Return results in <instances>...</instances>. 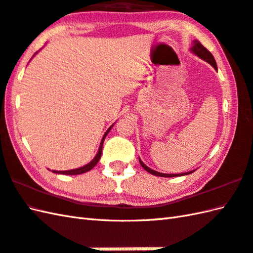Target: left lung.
<instances>
[{
    "instance_id": "obj_1",
    "label": "left lung",
    "mask_w": 253,
    "mask_h": 253,
    "mask_svg": "<svg viewBox=\"0 0 253 253\" xmlns=\"http://www.w3.org/2000/svg\"><path fill=\"white\" fill-rule=\"evenodd\" d=\"M190 51L193 53V54L197 55L198 57H200L201 60L206 61L207 63H209L210 65H212L214 67V69L215 71H217V65H216V62L215 60H214L213 55L211 54V52L208 51L206 47H204L200 42H199L198 40H192L191 42V47H190ZM139 162H140L142 168L146 169L148 173L152 174V175H155V176H160V177H176V176H184V175H189L191 173H193L195 170H190V171H187V173H182V174H164V173H160V171H157L154 170L152 169L148 168V166L144 164L142 161L139 159Z\"/></svg>"
}]
</instances>
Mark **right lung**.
<instances>
[{"label": "right lung", "mask_w": 253, "mask_h": 253, "mask_svg": "<svg viewBox=\"0 0 253 253\" xmlns=\"http://www.w3.org/2000/svg\"><path fill=\"white\" fill-rule=\"evenodd\" d=\"M37 53H38V52H37ZM37 53H36V54H37ZM36 54H35V55H36ZM35 55H34V56H35ZM113 126H114V124H113L112 126H110L109 129H107V130L105 131L104 136H103V138H102L101 143H100L99 151H98V153L95 154V157L93 158V160H92V161H90V162H89L88 164H85V165L82 166V168L74 169H69V170H52L53 173H55V174H64V175H79V174L87 173V171H89V170L92 169L94 168V166H95L96 164H98L99 160L101 159V154H102V147H103L104 139H105V137L107 136V133H109V131L112 129V127H113Z\"/></svg>", "instance_id": "1"}]
</instances>
